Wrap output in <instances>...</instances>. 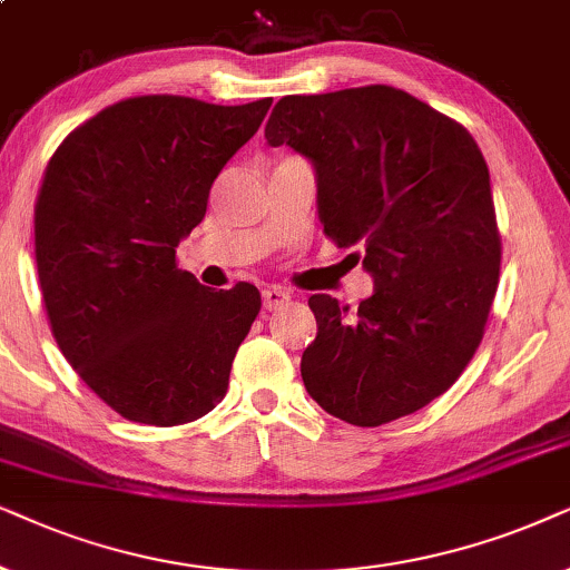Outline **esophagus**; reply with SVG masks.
Masks as SVG:
<instances>
[{
  "mask_svg": "<svg viewBox=\"0 0 570 570\" xmlns=\"http://www.w3.org/2000/svg\"><path fill=\"white\" fill-rule=\"evenodd\" d=\"M286 302H289V292L276 289V286H271V289L263 292V307L268 309V313H273V309H281Z\"/></svg>",
  "mask_w": 570,
  "mask_h": 570,
  "instance_id": "1",
  "label": "esophagus"
}]
</instances>
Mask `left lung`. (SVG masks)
Masks as SVG:
<instances>
[{"label": "left lung", "mask_w": 570, "mask_h": 570, "mask_svg": "<svg viewBox=\"0 0 570 570\" xmlns=\"http://www.w3.org/2000/svg\"><path fill=\"white\" fill-rule=\"evenodd\" d=\"M265 140L313 164L323 232L360 249L375 281L354 315L328 294L309 297L307 393L356 428L414 414L464 373L498 292L500 234L480 146L391 86L284 96Z\"/></svg>", "instance_id": "1"}]
</instances>
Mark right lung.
I'll return each mask as SVG.
<instances>
[{
  "label": "right lung",
  "mask_w": 570,
  "mask_h": 570,
  "mask_svg": "<svg viewBox=\"0 0 570 570\" xmlns=\"http://www.w3.org/2000/svg\"><path fill=\"white\" fill-rule=\"evenodd\" d=\"M271 101L125 98L67 135L43 171L36 265L51 333L125 420L174 428L226 396L261 292L206 289L177 268V245Z\"/></svg>",
  "instance_id": "1"
}]
</instances>
